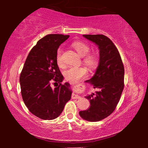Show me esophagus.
<instances>
[{"instance_id": "obj_1", "label": "esophagus", "mask_w": 148, "mask_h": 148, "mask_svg": "<svg viewBox=\"0 0 148 148\" xmlns=\"http://www.w3.org/2000/svg\"><path fill=\"white\" fill-rule=\"evenodd\" d=\"M80 98V96H79L78 94H75V92L73 93V94H72V98L73 99H78V98Z\"/></svg>"}]
</instances>
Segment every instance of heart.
Wrapping results in <instances>:
<instances>
[{
	"mask_svg": "<svg viewBox=\"0 0 148 148\" xmlns=\"http://www.w3.org/2000/svg\"><path fill=\"white\" fill-rule=\"evenodd\" d=\"M72 47L77 52L80 56H84V61L90 69H95L98 65V58L95 54H88L90 48L88 44L84 42L75 41L71 44ZM62 49L59 48L56 52V62L58 66L63 64L62 58ZM87 70L82 66H70L63 73L66 80L72 83H75L86 75Z\"/></svg>",
	"mask_w": 148,
	"mask_h": 148,
	"instance_id": "obj_1",
	"label": "heart"
}]
</instances>
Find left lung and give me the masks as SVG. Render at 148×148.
I'll list each match as a JSON object with an SVG mask.
<instances>
[{"mask_svg":"<svg viewBox=\"0 0 148 148\" xmlns=\"http://www.w3.org/2000/svg\"><path fill=\"white\" fill-rule=\"evenodd\" d=\"M83 36L98 46L100 58L94 76L85 82L98 91L85 96L90 100V106L79 113L84 120L97 122L116 108L124 88L125 69L118 50L108 37L100 34Z\"/></svg>","mask_w":148,"mask_h":148,"instance_id":"8db88e82","label":"left lung"}]
</instances>
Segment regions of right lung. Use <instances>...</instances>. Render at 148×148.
<instances>
[{
  "instance_id": "obj_1",
  "label": "right lung",
  "mask_w": 148,
  "mask_h": 148,
  "mask_svg": "<svg viewBox=\"0 0 148 148\" xmlns=\"http://www.w3.org/2000/svg\"><path fill=\"white\" fill-rule=\"evenodd\" d=\"M69 37L49 34L40 39L29 52L20 75L21 96L25 106L43 120L57 118L71 98L70 84H61L64 77L56 62L58 48ZM52 81L60 84L54 89L50 86Z\"/></svg>"
}]
</instances>
